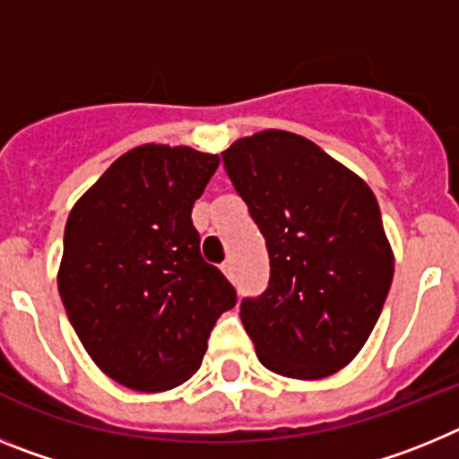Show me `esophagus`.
<instances>
[{"label": "esophagus", "mask_w": 459, "mask_h": 459, "mask_svg": "<svg viewBox=\"0 0 459 459\" xmlns=\"http://www.w3.org/2000/svg\"><path fill=\"white\" fill-rule=\"evenodd\" d=\"M222 273H225L230 280H234V264H232V262H225V264H222Z\"/></svg>", "instance_id": "obj_1"}]
</instances>
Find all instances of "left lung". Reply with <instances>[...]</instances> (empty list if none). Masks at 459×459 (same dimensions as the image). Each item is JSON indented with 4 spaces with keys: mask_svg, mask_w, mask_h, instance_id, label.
Masks as SVG:
<instances>
[{
    "mask_svg": "<svg viewBox=\"0 0 459 459\" xmlns=\"http://www.w3.org/2000/svg\"><path fill=\"white\" fill-rule=\"evenodd\" d=\"M222 163L269 250V287L241 301L259 363L306 381L342 370L391 290L375 193L315 142L273 128L234 142Z\"/></svg>",
    "mask_w": 459,
    "mask_h": 459,
    "instance_id": "obj_1",
    "label": "left lung"
}]
</instances>
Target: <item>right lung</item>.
Wrapping results in <instances>:
<instances>
[{
	"label": "right lung",
	"instance_id": "add662e5",
	"mask_svg": "<svg viewBox=\"0 0 459 459\" xmlns=\"http://www.w3.org/2000/svg\"><path fill=\"white\" fill-rule=\"evenodd\" d=\"M218 163V153L142 144L68 213L59 294L87 354L121 386H181L200 370L216 319L237 306L190 218Z\"/></svg>",
	"mask_w": 459,
	"mask_h": 459
}]
</instances>
